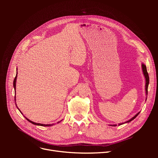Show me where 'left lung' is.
Returning <instances> with one entry per match:
<instances>
[{
  "label": "left lung",
  "instance_id": "1",
  "mask_svg": "<svg viewBox=\"0 0 158 158\" xmlns=\"http://www.w3.org/2000/svg\"><path fill=\"white\" fill-rule=\"evenodd\" d=\"M142 68L143 74H144V77H145V78H146V88H145V89H146V95H148V84H149V81H150V80H149V75H148V72H147L146 66V65H145L144 63L142 64ZM146 99H147V98H146ZM139 113H140V112L136 114V115H135L132 118H131L130 119V120L127 121L125 122V123L118 124V125H123V124L127 123H130L131 121H132V120H134V119H135V118L138 115V114H139ZM111 126L115 127V126H117V125H111Z\"/></svg>",
  "mask_w": 158,
  "mask_h": 158
}]
</instances>
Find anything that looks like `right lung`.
Returning <instances> with one entry per match:
<instances>
[{"instance_id":"1","label":"right lung","mask_w":158,"mask_h":158,"mask_svg":"<svg viewBox=\"0 0 158 158\" xmlns=\"http://www.w3.org/2000/svg\"><path fill=\"white\" fill-rule=\"evenodd\" d=\"M16 78H17V72H16V77H15V78H14V82H13V85H14V90H15V92H16ZM16 94V93H15ZM14 100H15L16 101V95H15V97H14ZM16 106L17 107V106H16ZM17 108H18V107H17ZM18 110L19 111H20V113L22 114V113L21 112V111L20 109H18ZM25 118L27 119V120L29 121V122H30L31 123H32V124H33V125H39V126H44V127H49V126H51V125H44V124H41V123H35V122H33V121H30V119H28L27 118H26V117H25ZM59 123H60V122H59Z\"/></svg>"}]
</instances>
